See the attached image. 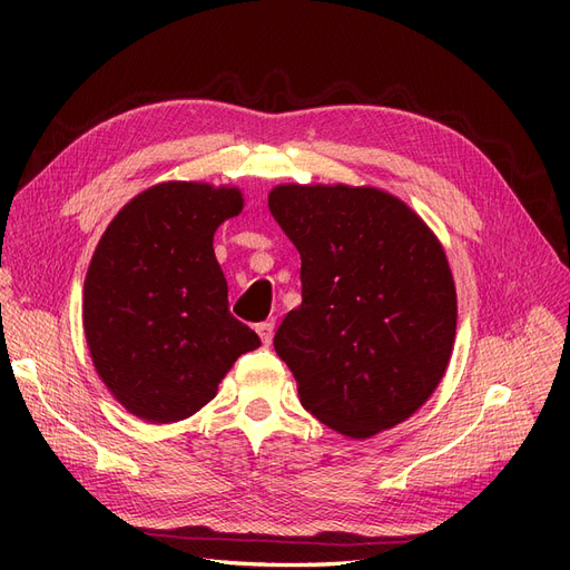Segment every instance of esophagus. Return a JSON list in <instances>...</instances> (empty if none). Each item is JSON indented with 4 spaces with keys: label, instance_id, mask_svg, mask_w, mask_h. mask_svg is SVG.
Instances as JSON below:
<instances>
[{
    "label": "esophagus",
    "instance_id": "1",
    "mask_svg": "<svg viewBox=\"0 0 570 570\" xmlns=\"http://www.w3.org/2000/svg\"><path fill=\"white\" fill-rule=\"evenodd\" d=\"M273 331H275V323L273 321H264V323L256 325V333H258V337H262V342L266 344V347L273 342Z\"/></svg>",
    "mask_w": 570,
    "mask_h": 570
}]
</instances>
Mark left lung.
Masks as SVG:
<instances>
[{
    "label": "left lung",
    "instance_id": "8db88e82",
    "mask_svg": "<svg viewBox=\"0 0 570 570\" xmlns=\"http://www.w3.org/2000/svg\"><path fill=\"white\" fill-rule=\"evenodd\" d=\"M268 209L302 256V304L273 337L302 406L352 440L404 423L440 385L456 337L438 235L368 185H275Z\"/></svg>",
    "mask_w": 570,
    "mask_h": 570
}]
</instances>
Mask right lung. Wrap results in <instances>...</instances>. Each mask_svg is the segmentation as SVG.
Here are the masks:
<instances>
[{
  "label": "right lung",
  "mask_w": 570,
  "mask_h": 570,
  "mask_svg": "<svg viewBox=\"0 0 570 570\" xmlns=\"http://www.w3.org/2000/svg\"><path fill=\"white\" fill-rule=\"evenodd\" d=\"M243 189L195 180L147 187L101 235L85 275L82 327L114 400L147 423L209 404L237 356L262 340L228 312L214 233Z\"/></svg>",
  "instance_id": "right-lung-1"
}]
</instances>
